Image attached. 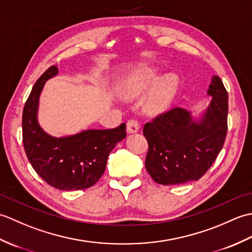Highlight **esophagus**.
<instances>
[{
    "label": "esophagus",
    "mask_w": 252,
    "mask_h": 252,
    "mask_svg": "<svg viewBox=\"0 0 252 252\" xmlns=\"http://www.w3.org/2000/svg\"><path fill=\"white\" fill-rule=\"evenodd\" d=\"M126 130L129 133H135L140 130V123L135 119H130L126 122Z\"/></svg>",
    "instance_id": "34e87169"
}]
</instances>
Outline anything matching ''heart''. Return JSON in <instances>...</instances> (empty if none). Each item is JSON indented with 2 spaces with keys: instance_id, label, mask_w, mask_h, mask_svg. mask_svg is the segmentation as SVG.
<instances>
[{
  "instance_id": "1",
  "label": "heart",
  "mask_w": 252,
  "mask_h": 252,
  "mask_svg": "<svg viewBox=\"0 0 252 252\" xmlns=\"http://www.w3.org/2000/svg\"><path fill=\"white\" fill-rule=\"evenodd\" d=\"M157 78V73L153 69H142L122 83V93L127 97H136L151 87ZM178 81L173 76H165L155 84L152 92L146 98L145 107L148 111H159L168 105L175 93Z\"/></svg>"
}]
</instances>
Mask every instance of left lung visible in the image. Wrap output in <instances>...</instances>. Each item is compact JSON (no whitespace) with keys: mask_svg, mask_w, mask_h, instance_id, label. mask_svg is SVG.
Here are the masks:
<instances>
[{"mask_svg":"<svg viewBox=\"0 0 252 252\" xmlns=\"http://www.w3.org/2000/svg\"><path fill=\"white\" fill-rule=\"evenodd\" d=\"M208 94L212 100L198 121L180 107L164 111L145 123L148 143L145 167L158 184L176 185L203 176L225 142L228 95L222 80L215 76Z\"/></svg>","mask_w":252,"mask_h":252,"instance_id":"1","label":"left lung"}]
</instances>
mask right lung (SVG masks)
Here are the masks:
<instances>
[{
    "label": "right lung",
    "instance_id": "obj_1",
    "mask_svg": "<svg viewBox=\"0 0 252 252\" xmlns=\"http://www.w3.org/2000/svg\"><path fill=\"white\" fill-rule=\"evenodd\" d=\"M51 66L36 80L23 111V143L35 172L62 190L89 189L104 174L110 152L126 136V123L109 130H87L67 137H52L36 120L41 91L57 74Z\"/></svg>",
    "mask_w": 252,
    "mask_h": 252
}]
</instances>
